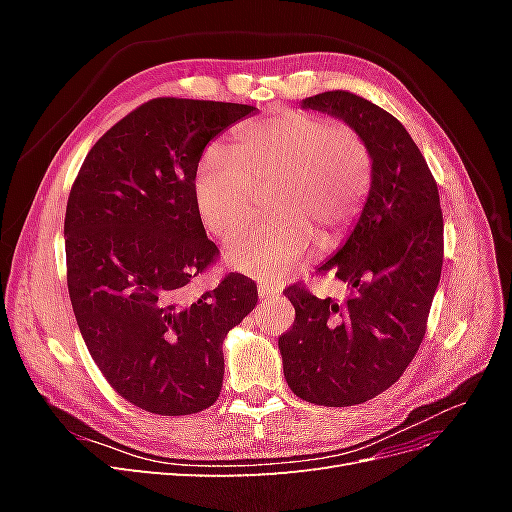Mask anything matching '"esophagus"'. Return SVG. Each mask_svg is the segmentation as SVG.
Masks as SVG:
<instances>
[{
    "mask_svg": "<svg viewBox=\"0 0 512 512\" xmlns=\"http://www.w3.org/2000/svg\"><path fill=\"white\" fill-rule=\"evenodd\" d=\"M275 294H277V288H273V286H269V284H260V286H258V297H260L262 301H267V299L275 297Z\"/></svg>",
    "mask_w": 512,
    "mask_h": 512,
    "instance_id": "1",
    "label": "esophagus"
}]
</instances>
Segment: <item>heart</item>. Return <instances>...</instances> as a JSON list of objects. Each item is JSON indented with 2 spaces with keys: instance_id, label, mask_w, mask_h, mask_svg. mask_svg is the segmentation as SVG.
<instances>
[{
  "instance_id": "obj_1",
  "label": "heart",
  "mask_w": 512,
  "mask_h": 512,
  "mask_svg": "<svg viewBox=\"0 0 512 512\" xmlns=\"http://www.w3.org/2000/svg\"><path fill=\"white\" fill-rule=\"evenodd\" d=\"M232 160L211 151L194 177L200 220L228 241L252 224L258 194L269 220L228 247L230 265L262 280L297 271L312 239L333 250L365 205L374 160L365 138L348 123L307 111H280L239 128Z\"/></svg>"
}]
</instances>
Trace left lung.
I'll return each mask as SVG.
<instances>
[{
    "mask_svg": "<svg viewBox=\"0 0 512 512\" xmlns=\"http://www.w3.org/2000/svg\"><path fill=\"white\" fill-rule=\"evenodd\" d=\"M303 108L342 117L369 145L371 190L352 235L316 275L346 282L344 301L301 282L284 297L294 322L280 337L290 391L316 406L363 404L393 386L423 344L444 260L438 183L408 130L378 104L335 89Z\"/></svg>",
    "mask_w": 512,
    "mask_h": 512,
    "instance_id": "8db88e82",
    "label": "left lung"
}]
</instances>
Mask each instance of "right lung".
Wrapping results in <instances>:
<instances>
[{"mask_svg": "<svg viewBox=\"0 0 512 512\" xmlns=\"http://www.w3.org/2000/svg\"><path fill=\"white\" fill-rule=\"evenodd\" d=\"M256 106L153 98L91 147L68 196L64 235L72 309L115 393L162 416L220 397L226 333L258 290L241 273L203 294L192 282L220 258L194 200L213 136Z\"/></svg>", "mask_w": 512, "mask_h": 512, "instance_id": "add662e5", "label": "right lung"}]
</instances>
